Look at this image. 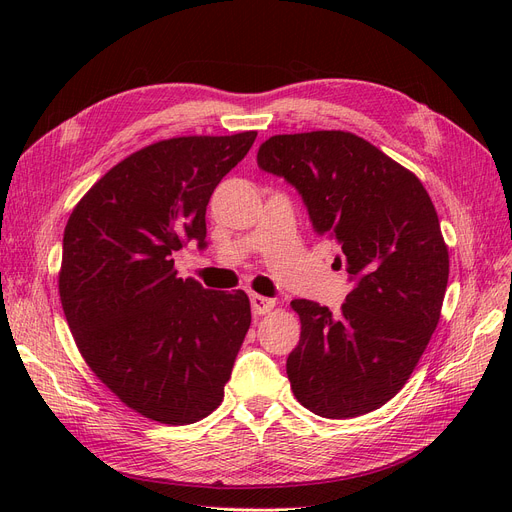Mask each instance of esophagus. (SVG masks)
<instances>
[{
	"instance_id": "esophagus-1",
	"label": "esophagus",
	"mask_w": 512,
	"mask_h": 512,
	"mask_svg": "<svg viewBox=\"0 0 512 512\" xmlns=\"http://www.w3.org/2000/svg\"><path fill=\"white\" fill-rule=\"evenodd\" d=\"M274 307H276V301H274V299L261 297V294H251V309H253L255 315L270 313Z\"/></svg>"
}]
</instances>
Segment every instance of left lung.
<instances>
[{"label": "left lung", "instance_id": "1", "mask_svg": "<svg viewBox=\"0 0 512 512\" xmlns=\"http://www.w3.org/2000/svg\"><path fill=\"white\" fill-rule=\"evenodd\" d=\"M263 172L297 188L313 230L338 240L353 290L342 311L290 305L301 340L286 359L290 388L311 413L359 417L405 386L432 338L448 284V249L419 178L342 130L276 134Z\"/></svg>", "mask_w": 512, "mask_h": 512}]
</instances>
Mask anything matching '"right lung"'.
I'll list each match as a JSON object with an SVG mask.
<instances>
[{"mask_svg": "<svg viewBox=\"0 0 512 512\" xmlns=\"http://www.w3.org/2000/svg\"><path fill=\"white\" fill-rule=\"evenodd\" d=\"M257 132L178 137L132 153L74 207L60 299L78 351L126 407L195 423L224 398L251 326L242 290L182 280L174 255L205 245V211Z\"/></svg>", "mask_w": 512, "mask_h": 512, "instance_id": "right-lung-1", "label": "right lung"}]
</instances>
